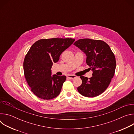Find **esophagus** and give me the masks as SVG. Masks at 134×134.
<instances>
[{"instance_id":"esophagus-1","label":"esophagus","mask_w":134,"mask_h":134,"mask_svg":"<svg viewBox=\"0 0 134 134\" xmlns=\"http://www.w3.org/2000/svg\"><path fill=\"white\" fill-rule=\"evenodd\" d=\"M67 77L70 79H75L76 77V76H75V75H68L67 76Z\"/></svg>"}]
</instances>
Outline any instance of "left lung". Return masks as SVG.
Returning <instances> with one entry per match:
<instances>
[{
	"label": "left lung",
	"mask_w": 134,
	"mask_h": 134,
	"mask_svg": "<svg viewBox=\"0 0 134 134\" xmlns=\"http://www.w3.org/2000/svg\"><path fill=\"white\" fill-rule=\"evenodd\" d=\"M74 45L86 55V64L93 71L92 77L81 76L82 84L79 92L86 97L93 98L102 94L108 87L115 72L116 62L109 45L101 40L80 39Z\"/></svg>",
	"instance_id": "8db88e82"
}]
</instances>
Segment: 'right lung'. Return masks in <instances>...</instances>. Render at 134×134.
I'll return each mask as SVG.
<instances>
[{
	"label": "right lung",
	"instance_id": "add662e5",
	"mask_svg": "<svg viewBox=\"0 0 134 134\" xmlns=\"http://www.w3.org/2000/svg\"><path fill=\"white\" fill-rule=\"evenodd\" d=\"M74 41L71 38H52L39 40L31 46L25 57L23 68L27 83L36 96L50 100L60 94L66 77L51 75V67Z\"/></svg>",
	"mask_w": 134,
	"mask_h": 134
}]
</instances>
